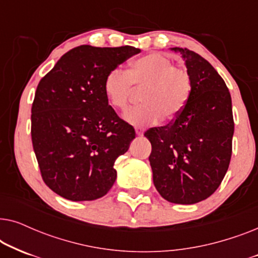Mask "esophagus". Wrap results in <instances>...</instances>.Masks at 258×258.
I'll return each instance as SVG.
<instances>
[{"mask_svg":"<svg viewBox=\"0 0 258 258\" xmlns=\"http://www.w3.org/2000/svg\"><path fill=\"white\" fill-rule=\"evenodd\" d=\"M135 133H136L137 136H143V130L141 129V128H136L135 129Z\"/></svg>","mask_w":258,"mask_h":258,"instance_id":"obj_1","label":"esophagus"}]
</instances>
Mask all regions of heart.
Here are the masks:
<instances>
[{"mask_svg": "<svg viewBox=\"0 0 258 258\" xmlns=\"http://www.w3.org/2000/svg\"><path fill=\"white\" fill-rule=\"evenodd\" d=\"M136 89H143L142 105L129 109L123 118L129 124H156L163 117L172 121L184 110L191 96L192 82L186 69L174 66L168 56L151 52L137 58L129 69L115 68L103 82L104 96L116 110H124Z\"/></svg>", "mask_w": 258, "mask_h": 258, "instance_id": "1", "label": "heart"}]
</instances>
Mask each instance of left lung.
Returning <instances> with one entry per match:
<instances>
[{"label": "left lung", "instance_id": "left-lung-1", "mask_svg": "<svg viewBox=\"0 0 258 258\" xmlns=\"http://www.w3.org/2000/svg\"><path fill=\"white\" fill-rule=\"evenodd\" d=\"M184 59L192 82L190 100L170 124L151 128L149 162L154 184L168 202L195 204L216 191L229 168L234 118L223 79L202 56L171 48Z\"/></svg>", "mask_w": 258, "mask_h": 258}]
</instances>
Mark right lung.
<instances>
[{"label": "right lung", "mask_w": 258, "mask_h": 258, "mask_svg": "<svg viewBox=\"0 0 258 258\" xmlns=\"http://www.w3.org/2000/svg\"><path fill=\"white\" fill-rule=\"evenodd\" d=\"M137 48L80 45L66 52L38 83L31 107V140L42 178L63 199L94 201L116 181L114 163L135 130L109 105V72Z\"/></svg>", "instance_id": "right-lung-1"}]
</instances>
